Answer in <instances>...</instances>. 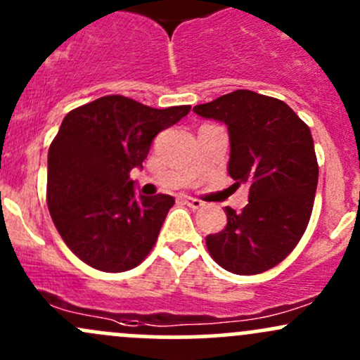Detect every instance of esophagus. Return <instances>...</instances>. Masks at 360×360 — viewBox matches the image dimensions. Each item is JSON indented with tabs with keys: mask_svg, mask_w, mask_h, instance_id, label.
Instances as JSON below:
<instances>
[{
	"mask_svg": "<svg viewBox=\"0 0 360 360\" xmlns=\"http://www.w3.org/2000/svg\"><path fill=\"white\" fill-rule=\"evenodd\" d=\"M183 202L186 203L188 207H191V209H200V207H203L202 200L193 198V196H183Z\"/></svg>",
	"mask_w": 360,
	"mask_h": 360,
	"instance_id": "esophagus-1",
	"label": "esophagus"
}]
</instances>
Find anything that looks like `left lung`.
<instances>
[{"label": "left lung", "mask_w": 360, "mask_h": 360, "mask_svg": "<svg viewBox=\"0 0 360 360\" xmlns=\"http://www.w3.org/2000/svg\"><path fill=\"white\" fill-rule=\"evenodd\" d=\"M193 112L228 127V172L248 188V205L240 214L226 207V228L207 236L212 259L241 276L278 266L312 214L319 167L310 129L285 101L248 89Z\"/></svg>", "instance_id": "8db88e82"}]
</instances>
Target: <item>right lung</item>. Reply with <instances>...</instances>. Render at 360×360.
Segmentation results:
<instances>
[{
  "label": "right lung",
  "instance_id": "1",
  "mask_svg": "<svg viewBox=\"0 0 360 360\" xmlns=\"http://www.w3.org/2000/svg\"><path fill=\"white\" fill-rule=\"evenodd\" d=\"M190 108L158 110L112 94L67 113L48 151V209L82 262L124 272L153 248L174 198L138 195L129 174Z\"/></svg>",
  "mask_w": 360,
  "mask_h": 360
}]
</instances>
